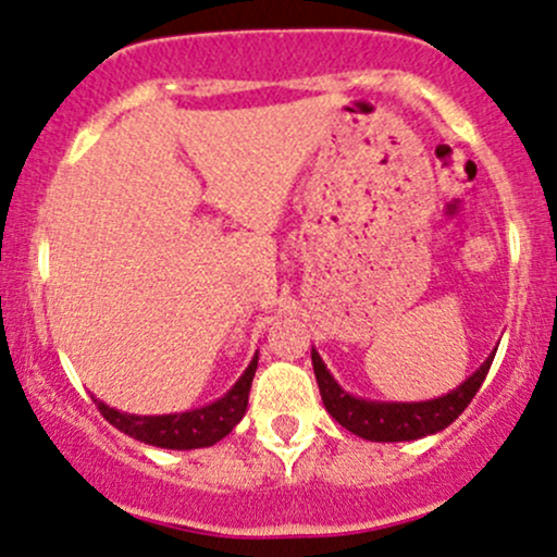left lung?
<instances>
[{"label":"left lung","mask_w":557,"mask_h":557,"mask_svg":"<svg viewBox=\"0 0 557 557\" xmlns=\"http://www.w3.org/2000/svg\"><path fill=\"white\" fill-rule=\"evenodd\" d=\"M496 352V350H494ZM494 352L475 369L457 391L433 400H414V404H398V400H367L345 393L337 385L329 369L321 361L319 352H310L313 358L315 382H319L321 400L326 411L334 417L345 430L367 441H380V444H396V441H417L424 435L441 433L448 428L465 409L475 393L481 391L488 369H492Z\"/></svg>","instance_id":"left-lung-1"}]
</instances>
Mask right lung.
Returning a JSON list of instances; mask_svg holds the SVG:
<instances>
[{
    "mask_svg": "<svg viewBox=\"0 0 557 557\" xmlns=\"http://www.w3.org/2000/svg\"><path fill=\"white\" fill-rule=\"evenodd\" d=\"M257 372V356L249 361L247 372L238 376L236 385L218 398L214 404L201 406V409L183 411V414H159V417H137L124 414V411L111 409L103 400L95 398L100 414L109 420L113 428L122 430L129 438L143 441L148 446L159 448H177V451H188V448H205L223 441L225 435L242 422L244 411L249 404V387H252Z\"/></svg>",
    "mask_w": 557,
    "mask_h": 557,
    "instance_id": "right-lung-1",
    "label": "right lung"
}]
</instances>
